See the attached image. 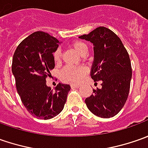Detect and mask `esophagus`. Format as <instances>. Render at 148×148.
I'll return each mask as SVG.
<instances>
[{"label": "esophagus", "instance_id": "34e87169", "mask_svg": "<svg viewBox=\"0 0 148 148\" xmlns=\"http://www.w3.org/2000/svg\"><path fill=\"white\" fill-rule=\"evenodd\" d=\"M79 85H76V84H72L71 85V88H79Z\"/></svg>", "mask_w": 148, "mask_h": 148}]
</instances>
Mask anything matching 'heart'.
<instances>
[{
  "label": "heart",
  "mask_w": 148,
  "mask_h": 148,
  "mask_svg": "<svg viewBox=\"0 0 148 148\" xmlns=\"http://www.w3.org/2000/svg\"><path fill=\"white\" fill-rule=\"evenodd\" d=\"M72 47L81 56L87 55L88 47L82 42L76 41L72 43ZM54 60L56 63H60L61 60V51L57 49L53 54ZM86 68L84 66H66L60 72L61 79L69 84H79L86 74Z\"/></svg>",
  "instance_id": "1"
}]
</instances>
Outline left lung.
<instances>
[{
  "instance_id": "obj_1",
  "label": "left lung",
  "mask_w": 148,
  "mask_h": 148,
  "mask_svg": "<svg viewBox=\"0 0 148 148\" xmlns=\"http://www.w3.org/2000/svg\"><path fill=\"white\" fill-rule=\"evenodd\" d=\"M93 44L94 59L90 75L101 88L85 99L90 111L101 118L117 115L130 92L132 68L130 56L120 38L110 29L98 27L79 37Z\"/></svg>"
}]
</instances>
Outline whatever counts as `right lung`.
I'll return each mask as SVG.
<instances>
[{"mask_svg": "<svg viewBox=\"0 0 148 148\" xmlns=\"http://www.w3.org/2000/svg\"><path fill=\"white\" fill-rule=\"evenodd\" d=\"M59 44L56 38L38 31L23 40L14 54L12 73L18 93L28 112L38 119L49 120L59 115L70 90L69 84L60 83L55 91L47 85L46 78L55 68L53 53Z\"/></svg>", "mask_w": 148, "mask_h": 148, "instance_id": "right-lung-1", "label": "right lung"}]
</instances>
